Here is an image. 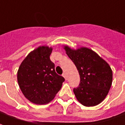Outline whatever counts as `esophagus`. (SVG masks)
<instances>
[{"label": "esophagus", "mask_w": 125, "mask_h": 125, "mask_svg": "<svg viewBox=\"0 0 125 125\" xmlns=\"http://www.w3.org/2000/svg\"><path fill=\"white\" fill-rule=\"evenodd\" d=\"M62 76H63V77H64V78H65L66 81L68 80V77H67V75H66V74H65V73H63Z\"/></svg>", "instance_id": "1"}]
</instances>
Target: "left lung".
Listing matches in <instances>:
<instances>
[{
    "label": "left lung",
    "mask_w": 125,
    "mask_h": 125,
    "mask_svg": "<svg viewBox=\"0 0 125 125\" xmlns=\"http://www.w3.org/2000/svg\"><path fill=\"white\" fill-rule=\"evenodd\" d=\"M66 54L74 63L80 75V84L73 91L84 106L98 105L108 95L112 83V71L108 63L86 47L76 50L64 46Z\"/></svg>",
    "instance_id": "8db88e82"
}]
</instances>
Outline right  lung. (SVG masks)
<instances>
[{
  "label": "right lung",
  "mask_w": 125,
  "mask_h": 125,
  "mask_svg": "<svg viewBox=\"0 0 125 125\" xmlns=\"http://www.w3.org/2000/svg\"><path fill=\"white\" fill-rule=\"evenodd\" d=\"M53 49L41 46L30 52L17 71V82L30 102L42 105L50 102L62 86L64 78L57 74L50 60Z\"/></svg>",
  "instance_id": "obj_1"
}]
</instances>
